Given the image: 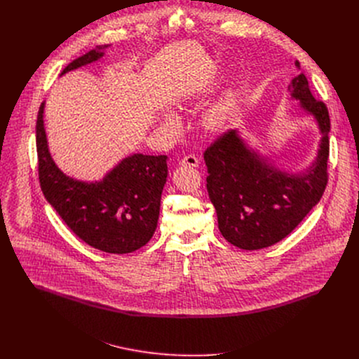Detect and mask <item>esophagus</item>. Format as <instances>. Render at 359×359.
<instances>
[{
    "instance_id": "obj_1",
    "label": "esophagus",
    "mask_w": 359,
    "mask_h": 359,
    "mask_svg": "<svg viewBox=\"0 0 359 359\" xmlns=\"http://www.w3.org/2000/svg\"><path fill=\"white\" fill-rule=\"evenodd\" d=\"M182 166H189V168H197L198 166V159L194 155H187L180 161Z\"/></svg>"
}]
</instances>
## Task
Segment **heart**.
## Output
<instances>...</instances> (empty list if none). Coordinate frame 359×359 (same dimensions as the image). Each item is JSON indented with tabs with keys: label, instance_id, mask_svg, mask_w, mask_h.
Masks as SVG:
<instances>
[{
	"label": "heart",
	"instance_id": "obj_1",
	"mask_svg": "<svg viewBox=\"0 0 359 359\" xmlns=\"http://www.w3.org/2000/svg\"><path fill=\"white\" fill-rule=\"evenodd\" d=\"M240 100H241L240 86L231 85L222 93V96L215 102V104L204 112V116H203L204 125L212 130H219L226 128L233 119L234 114L237 112ZM165 121H166V125L172 128L179 126V118L175 114H168Z\"/></svg>",
	"mask_w": 359,
	"mask_h": 359
}]
</instances>
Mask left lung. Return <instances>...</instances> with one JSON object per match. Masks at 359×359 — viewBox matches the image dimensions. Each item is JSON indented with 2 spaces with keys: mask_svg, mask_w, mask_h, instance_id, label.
<instances>
[{
  "mask_svg": "<svg viewBox=\"0 0 359 359\" xmlns=\"http://www.w3.org/2000/svg\"><path fill=\"white\" fill-rule=\"evenodd\" d=\"M301 69L299 62H295ZM291 97L313 115L323 135L316 162L302 173L281 172L250 149L231 129L204 151L208 191L223 237L243 250H259L287 237L320 201L328 183L331 130L327 105L317 100L299 72L288 85Z\"/></svg>",
  "mask_w": 359,
  "mask_h": 359,
  "instance_id": "1",
  "label": "left lung"
}]
</instances>
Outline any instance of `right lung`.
Listing matches in <instances>:
<instances>
[{"label": "right lung", "instance_id": "obj_1", "mask_svg": "<svg viewBox=\"0 0 359 359\" xmlns=\"http://www.w3.org/2000/svg\"><path fill=\"white\" fill-rule=\"evenodd\" d=\"M96 49L72 61L61 75L104 57ZM42 102L36 118L41 190L67 226L86 244L105 252L126 254L143 247L158 226L168 177V156L142 153L123 159L100 182L86 183L64 175L48 150Z\"/></svg>", "mask_w": 359, "mask_h": 359}]
</instances>
